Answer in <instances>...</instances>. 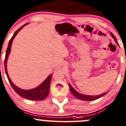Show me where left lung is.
<instances>
[{"instance_id": "8db88e82", "label": "left lung", "mask_w": 126, "mask_h": 126, "mask_svg": "<svg viewBox=\"0 0 126 126\" xmlns=\"http://www.w3.org/2000/svg\"><path fill=\"white\" fill-rule=\"evenodd\" d=\"M110 34L111 37L114 39L116 43L117 44H118V41H117L116 38L115 36H114V35H113V34L111 33V32H110ZM69 90H70L71 92L72 93V94H73L74 97H76V98H78V99L81 100H84V101L95 100H97L98 99V98H100V97H103V96H104L105 95H106V94L108 92H107L104 93V94H100V95H84V94H80V93L78 92V91H76V90L75 89L71 86V85L69 83Z\"/></svg>"}]
</instances>
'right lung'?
Masks as SVG:
<instances>
[{
  "label": "right lung",
  "mask_w": 126,
  "mask_h": 126,
  "mask_svg": "<svg viewBox=\"0 0 126 126\" xmlns=\"http://www.w3.org/2000/svg\"><path fill=\"white\" fill-rule=\"evenodd\" d=\"M28 24H29V23H26V24L22 26L21 28H19V29L15 32L14 34L13 35L12 37L11 38V39L10 40L8 47H7V51H6L5 57V70L6 75H7L10 84H11L12 87H13V90L16 92V94H18L19 95L23 97V98H27V99L31 100H44L45 98H46V97L48 96V94H49L50 85V82L51 79H52V74H50V75L47 77V79H46L42 84H41L39 86H37V87L32 89H29V90H24V89H22L16 86V85L12 82V81L11 80L9 76H8V72H7V60H8V55H9L10 53L11 47H12V42H13V39L15 37V36H16V34H18V32H19V31H20L24 26H26Z\"/></svg>",
  "instance_id": "1"
}]
</instances>
